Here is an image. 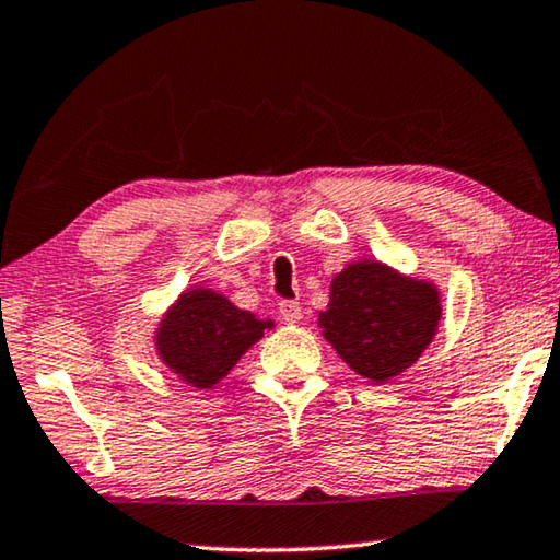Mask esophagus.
I'll return each instance as SVG.
<instances>
[{
    "label": "esophagus",
    "mask_w": 560,
    "mask_h": 560,
    "mask_svg": "<svg viewBox=\"0 0 560 560\" xmlns=\"http://www.w3.org/2000/svg\"><path fill=\"white\" fill-rule=\"evenodd\" d=\"M279 314L287 324H296L299 319H302V306H299V302H281Z\"/></svg>",
    "instance_id": "34e87169"
}]
</instances>
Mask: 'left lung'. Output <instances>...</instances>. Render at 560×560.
<instances>
[{"mask_svg":"<svg viewBox=\"0 0 560 560\" xmlns=\"http://www.w3.org/2000/svg\"><path fill=\"white\" fill-rule=\"evenodd\" d=\"M435 281L360 258L334 273L316 327L360 377L385 385L420 362L442 319Z\"/></svg>","mask_w":560,"mask_h":560,"instance_id":"left-lung-1","label":"left lung"}]
</instances>
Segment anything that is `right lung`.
<instances>
[{
  "label": "right lung",
  "instance_id": "right-lung-1",
  "mask_svg": "<svg viewBox=\"0 0 560 560\" xmlns=\"http://www.w3.org/2000/svg\"><path fill=\"white\" fill-rule=\"evenodd\" d=\"M273 327V319L238 308L221 291L188 287L161 314L153 347L183 385L213 389Z\"/></svg>",
  "mask_w": 560,
  "mask_h": 560
}]
</instances>
